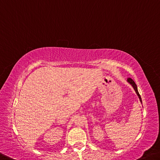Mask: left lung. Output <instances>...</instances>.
I'll use <instances>...</instances> for the list:
<instances>
[{"instance_id":"8db88e82","label":"left lung","mask_w":160,"mask_h":160,"mask_svg":"<svg viewBox=\"0 0 160 160\" xmlns=\"http://www.w3.org/2000/svg\"><path fill=\"white\" fill-rule=\"evenodd\" d=\"M127 82H128L129 83V84H130V85H132V88H134V90H135L136 94H137V95H138V98H139V101H140L141 103H142V98H141V97H140V95H139V92H138V87H137V85L135 84V82H134L133 80L131 79V78H128V79L127 80Z\"/></svg>"}]
</instances>
